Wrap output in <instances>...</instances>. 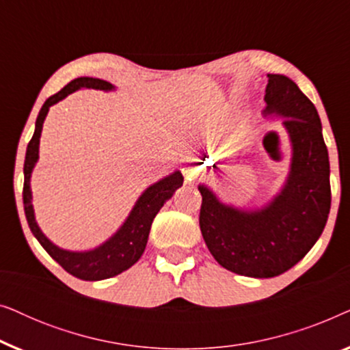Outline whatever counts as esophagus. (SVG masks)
I'll list each match as a JSON object with an SVG mask.
<instances>
[{
    "instance_id": "1",
    "label": "esophagus",
    "mask_w": 350,
    "mask_h": 350,
    "mask_svg": "<svg viewBox=\"0 0 350 350\" xmlns=\"http://www.w3.org/2000/svg\"><path fill=\"white\" fill-rule=\"evenodd\" d=\"M200 169L202 167L199 165L198 159H191L188 164H186V167L183 169V175H185V180L186 181H196L200 176Z\"/></svg>"
}]
</instances>
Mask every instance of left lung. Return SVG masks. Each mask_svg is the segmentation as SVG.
Instances as JSON below:
<instances>
[{
	"instance_id": "1",
	"label": "left lung",
	"mask_w": 350,
	"mask_h": 350,
	"mask_svg": "<svg viewBox=\"0 0 350 350\" xmlns=\"http://www.w3.org/2000/svg\"><path fill=\"white\" fill-rule=\"evenodd\" d=\"M267 78L262 116L284 119L291 152L280 191L261 207L245 208L223 202L207 185L198 186L199 226L210 253L224 269L255 279L280 275L303 260L323 232L332 205L317 109L290 78Z\"/></svg>"
}]
</instances>
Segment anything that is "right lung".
Listing matches in <instances>:
<instances>
[{
    "label": "right lung",
    "instance_id": "right-lung-1",
    "mask_svg": "<svg viewBox=\"0 0 350 350\" xmlns=\"http://www.w3.org/2000/svg\"><path fill=\"white\" fill-rule=\"evenodd\" d=\"M79 89H97L103 90V92L116 90V88L108 81L98 78H76L66 84L60 92L46 100L36 118L35 133H33L31 140L27 146L25 164H23V176H25V181H23V207H25L28 226H30L33 236L38 239L42 248L71 275L78 277L81 280L94 282L121 274V272L127 271L129 267H132L140 260L146 248L152 219L162 208V205L183 185V175H181L180 170H175L170 175L148 186L140 198L137 199L131 213L118 228V231L103 243H100L98 247L90 248V250L75 252L55 245L41 231L40 224L36 221L35 208H33L31 202V174L38 159H40V138L42 124H44L47 113H49V108Z\"/></svg>",
    "mask_w": 350,
    "mask_h": 350
}]
</instances>
